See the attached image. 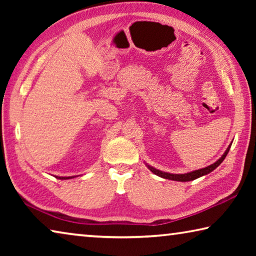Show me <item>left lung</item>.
I'll return each instance as SVG.
<instances>
[{"mask_svg":"<svg viewBox=\"0 0 256 256\" xmlns=\"http://www.w3.org/2000/svg\"><path fill=\"white\" fill-rule=\"evenodd\" d=\"M232 144H229V146L227 148V150L224 151V154L220 157L218 160L214 164H211L210 166L204 167V168H201V170H193L190 172H186V174H170V172H162L159 170H156L152 166H149L148 164H146V167L149 168V170L154 172V175H157L159 177H162V178H166V180H177V182H190V180H194L198 178V177L201 176H204L206 174H209L212 170H214L216 167L219 166L220 164H222L224 158H226V156L228 154V151L230 149Z\"/></svg>","mask_w":256,"mask_h":256,"instance_id":"8db88e82","label":"left lung"}]
</instances>
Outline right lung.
<instances>
[{"label": "right lung", "instance_id": "1", "mask_svg": "<svg viewBox=\"0 0 256 256\" xmlns=\"http://www.w3.org/2000/svg\"><path fill=\"white\" fill-rule=\"evenodd\" d=\"M76 176H68V177H63V176H56V178L58 180H70V178H74Z\"/></svg>", "mask_w": 256, "mask_h": 256}]
</instances>
